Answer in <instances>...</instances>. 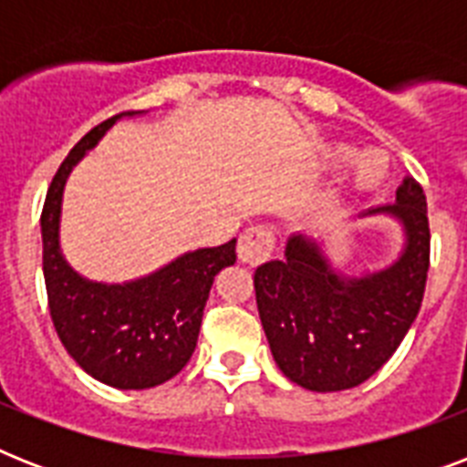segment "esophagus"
Listing matches in <instances>:
<instances>
[{
	"label": "esophagus",
	"instance_id": "1",
	"mask_svg": "<svg viewBox=\"0 0 467 467\" xmlns=\"http://www.w3.org/2000/svg\"><path fill=\"white\" fill-rule=\"evenodd\" d=\"M274 252V234L262 225L247 227L237 240V259L247 266H259Z\"/></svg>",
	"mask_w": 467,
	"mask_h": 467
}]
</instances>
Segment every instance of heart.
Instances as JSON below:
<instances>
[{
	"label": "heart",
	"instance_id": "b5f03b06",
	"mask_svg": "<svg viewBox=\"0 0 467 467\" xmlns=\"http://www.w3.org/2000/svg\"><path fill=\"white\" fill-rule=\"evenodd\" d=\"M354 160L351 164V174H354V182L363 189H370V186H378L383 182L385 174H388V164L383 169V160H378L376 152H361V155H354L351 150H344L339 155V161Z\"/></svg>",
	"mask_w": 467,
	"mask_h": 467
}]
</instances>
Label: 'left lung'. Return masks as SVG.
<instances>
[{"instance_id": "left-lung-1", "label": "left lung", "mask_w": 467, "mask_h": 467, "mask_svg": "<svg viewBox=\"0 0 467 467\" xmlns=\"http://www.w3.org/2000/svg\"><path fill=\"white\" fill-rule=\"evenodd\" d=\"M370 215L395 218L405 234L398 259L383 269L344 276L319 242L291 234L284 259L254 271L274 361L306 390H348L368 380L395 354L421 307L431 240L424 191L405 176L395 203L358 213Z\"/></svg>"}]
</instances>
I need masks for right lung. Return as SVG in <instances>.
Returning a JSON list of instances; mask_svg holds the SVG:
<instances>
[{
    "mask_svg": "<svg viewBox=\"0 0 467 467\" xmlns=\"http://www.w3.org/2000/svg\"><path fill=\"white\" fill-rule=\"evenodd\" d=\"M99 123L69 150L47 189L40 234L43 276L55 332L84 373L119 390H145L167 383L196 348L213 278L233 266L234 242L176 256L148 276L101 284L77 274L60 247L62 191L69 171L123 116Z\"/></svg>",
    "mask_w": 467,
    "mask_h": 467,
    "instance_id": "obj_1",
    "label": "right lung"
}]
</instances>
